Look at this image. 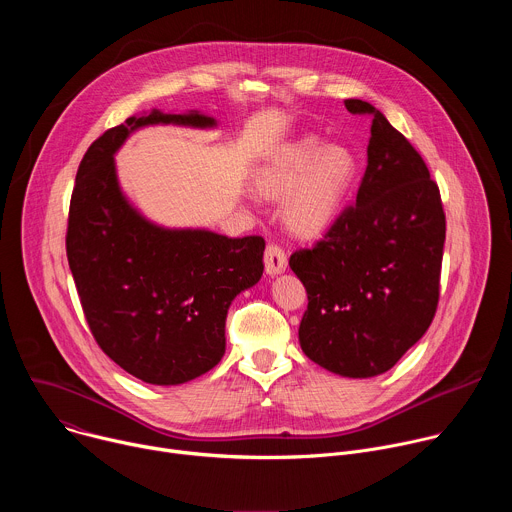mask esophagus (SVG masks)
<instances>
[{
  "instance_id": "obj_1",
  "label": "esophagus",
  "mask_w": 512,
  "mask_h": 512,
  "mask_svg": "<svg viewBox=\"0 0 512 512\" xmlns=\"http://www.w3.org/2000/svg\"><path fill=\"white\" fill-rule=\"evenodd\" d=\"M287 269V257L285 251L279 245H267L265 249V271L267 275L275 277Z\"/></svg>"
}]
</instances>
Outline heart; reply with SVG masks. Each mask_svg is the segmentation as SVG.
<instances>
[{
  "label": "heart",
  "mask_w": 512,
  "mask_h": 512,
  "mask_svg": "<svg viewBox=\"0 0 512 512\" xmlns=\"http://www.w3.org/2000/svg\"><path fill=\"white\" fill-rule=\"evenodd\" d=\"M358 162L340 143L314 135L283 143L253 176L267 198H283V221L298 237H318L338 218L354 184Z\"/></svg>",
  "instance_id": "obj_1"
}]
</instances>
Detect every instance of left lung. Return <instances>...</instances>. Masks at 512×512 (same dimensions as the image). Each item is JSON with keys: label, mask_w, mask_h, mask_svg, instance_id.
I'll use <instances>...</instances> for the list:
<instances>
[{"label": "left lung", "mask_w": 512, "mask_h": 512, "mask_svg": "<svg viewBox=\"0 0 512 512\" xmlns=\"http://www.w3.org/2000/svg\"><path fill=\"white\" fill-rule=\"evenodd\" d=\"M367 172L348 206L312 249L289 257L308 291L300 346L322 369L350 379L387 373L429 328L446 241L437 184L413 145L367 101Z\"/></svg>", "instance_id": "1"}]
</instances>
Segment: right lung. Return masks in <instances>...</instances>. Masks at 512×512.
<instances>
[{
  "instance_id": "obj_1",
  "label": "right lung",
  "mask_w": 512,
  "mask_h": 512,
  "mask_svg": "<svg viewBox=\"0 0 512 512\" xmlns=\"http://www.w3.org/2000/svg\"><path fill=\"white\" fill-rule=\"evenodd\" d=\"M216 129L196 109L143 111L87 150L70 198L66 255L91 332L123 371L182 385L221 362L233 300L263 275L265 241L150 221L123 192L115 154L137 129Z\"/></svg>"
}]
</instances>
